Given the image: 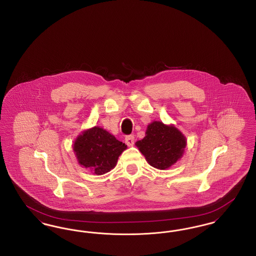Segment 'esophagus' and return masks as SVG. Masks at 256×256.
I'll return each instance as SVG.
<instances>
[{"mask_svg": "<svg viewBox=\"0 0 256 256\" xmlns=\"http://www.w3.org/2000/svg\"><path fill=\"white\" fill-rule=\"evenodd\" d=\"M124 141H126V144L128 146H132V145L134 144V141H135L134 135L130 134V135H128V136H126V139H124Z\"/></svg>", "mask_w": 256, "mask_h": 256, "instance_id": "obj_1", "label": "esophagus"}]
</instances>
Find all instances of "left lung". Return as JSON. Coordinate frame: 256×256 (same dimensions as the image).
<instances>
[{
	"mask_svg": "<svg viewBox=\"0 0 256 256\" xmlns=\"http://www.w3.org/2000/svg\"><path fill=\"white\" fill-rule=\"evenodd\" d=\"M136 146L150 166L165 170L182 156L186 139L174 126L154 122L148 126L146 136L136 142Z\"/></svg>",
	"mask_w": 256,
	"mask_h": 256,
	"instance_id": "obj_1",
	"label": "left lung"
}]
</instances>
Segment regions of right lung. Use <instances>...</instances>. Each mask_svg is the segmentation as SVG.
<instances>
[{
    "instance_id": "add662e5",
    "label": "right lung",
    "mask_w": 256,
    "mask_h": 256,
    "mask_svg": "<svg viewBox=\"0 0 256 256\" xmlns=\"http://www.w3.org/2000/svg\"><path fill=\"white\" fill-rule=\"evenodd\" d=\"M126 148L124 143L98 126L84 132L74 144L78 163L96 174H104L113 169Z\"/></svg>"
}]
</instances>
